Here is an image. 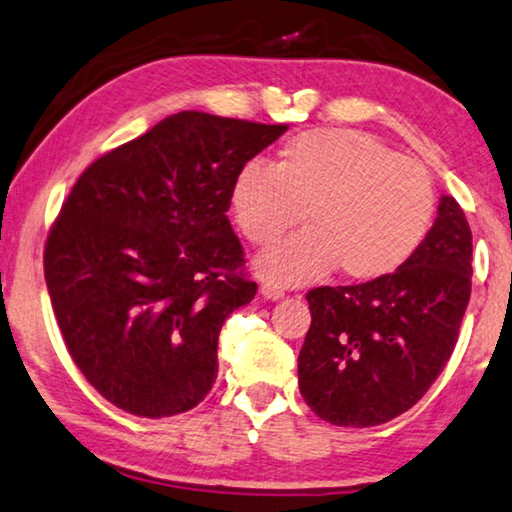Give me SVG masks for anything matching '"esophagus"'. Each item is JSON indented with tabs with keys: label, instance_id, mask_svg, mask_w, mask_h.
I'll list each match as a JSON object with an SVG mask.
<instances>
[{
	"label": "esophagus",
	"instance_id": "1",
	"mask_svg": "<svg viewBox=\"0 0 512 512\" xmlns=\"http://www.w3.org/2000/svg\"><path fill=\"white\" fill-rule=\"evenodd\" d=\"M259 292H262L266 301H280L282 296H285V289L278 285H271V282H264V285L259 287Z\"/></svg>",
	"mask_w": 512,
	"mask_h": 512
}]
</instances>
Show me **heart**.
I'll use <instances>...</instances> for the list:
<instances>
[{
	"label": "heart",
	"mask_w": 512,
	"mask_h": 512,
	"mask_svg": "<svg viewBox=\"0 0 512 512\" xmlns=\"http://www.w3.org/2000/svg\"><path fill=\"white\" fill-rule=\"evenodd\" d=\"M230 204L253 246L276 243L305 211L308 230L257 262L264 278L305 285L335 266L349 280L391 276L423 246L437 197L425 167L375 135L315 128L282 144L273 167L243 163Z\"/></svg>",
	"instance_id": "obj_1"
}]
</instances>
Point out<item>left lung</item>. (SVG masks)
Wrapping results in <instances>:
<instances>
[{"instance_id": "left-lung-1", "label": "left lung", "mask_w": 512, "mask_h": 512, "mask_svg": "<svg viewBox=\"0 0 512 512\" xmlns=\"http://www.w3.org/2000/svg\"><path fill=\"white\" fill-rule=\"evenodd\" d=\"M471 230L455 197L418 253L391 276L315 287L299 388L326 423L372 427L423 398L451 358L471 294Z\"/></svg>"}]
</instances>
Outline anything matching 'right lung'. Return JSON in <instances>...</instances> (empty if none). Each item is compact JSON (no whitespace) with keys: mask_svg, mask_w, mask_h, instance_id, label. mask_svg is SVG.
I'll return each mask as SVG.
<instances>
[{"mask_svg":"<svg viewBox=\"0 0 512 512\" xmlns=\"http://www.w3.org/2000/svg\"><path fill=\"white\" fill-rule=\"evenodd\" d=\"M285 131L183 110L75 181L45 282L68 354L114 407L165 418L211 391L223 322L257 292L227 220L232 181Z\"/></svg>","mask_w":512,"mask_h":512,"instance_id":"right-lung-1","label":"right lung"}]
</instances>
